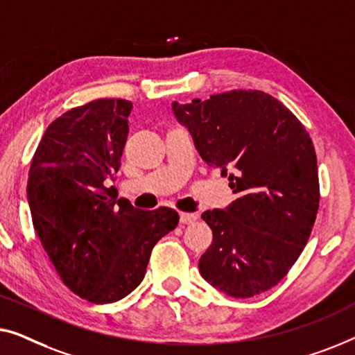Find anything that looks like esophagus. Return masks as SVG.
<instances>
[{
  "label": "esophagus",
  "instance_id": "obj_1",
  "mask_svg": "<svg viewBox=\"0 0 355 355\" xmlns=\"http://www.w3.org/2000/svg\"><path fill=\"white\" fill-rule=\"evenodd\" d=\"M198 216L196 214H189V212H182L180 214V222L184 223V225H189V223L196 222Z\"/></svg>",
  "mask_w": 355,
  "mask_h": 355
}]
</instances>
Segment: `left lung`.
Returning <instances> with one entry per match:
<instances>
[{"mask_svg":"<svg viewBox=\"0 0 355 355\" xmlns=\"http://www.w3.org/2000/svg\"><path fill=\"white\" fill-rule=\"evenodd\" d=\"M199 156L222 168L236 199L202 214L214 239L199 272L233 297L275 286L301 256L315 223L320 187L312 139L270 94L233 89L206 101L172 103Z\"/></svg>","mask_w":355,"mask_h":355,"instance_id":"left-lung-1","label":"left lung"}]
</instances>
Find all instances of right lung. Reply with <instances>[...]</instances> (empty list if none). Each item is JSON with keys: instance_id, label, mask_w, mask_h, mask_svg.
<instances>
[{"instance_id": "1", "label": "right lung", "mask_w": 355, "mask_h": 355, "mask_svg": "<svg viewBox=\"0 0 355 355\" xmlns=\"http://www.w3.org/2000/svg\"><path fill=\"white\" fill-rule=\"evenodd\" d=\"M132 103L96 99L49 123L28 172L33 228L64 284L94 304L128 296L151 251L178 223L173 209L116 201L109 180L121 167Z\"/></svg>"}]
</instances>
